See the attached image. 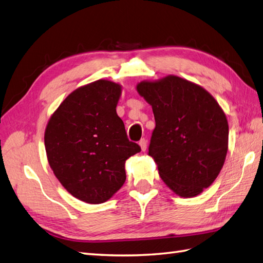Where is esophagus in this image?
Returning <instances> with one entry per match:
<instances>
[{
  "label": "esophagus",
  "mask_w": 263,
  "mask_h": 263,
  "mask_svg": "<svg viewBox=\"0 0 263 263\" xmlns=\"http://www.w3.org/2000/svg\"><path fill=\"white\" fill-rule=\"evenodd\" d=\"M146 144H148V143H146V140L145 139H141L139 141V145H140V148H141L142 151L146 150Z\"/></svg>",
  "instance_id": "34e87169"
}]
</instances>
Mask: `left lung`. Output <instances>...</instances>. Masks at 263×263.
I'll return each instance as SVG.
<instances>
[{
  "instance_id": "left-lung-1",
  "label": "left lung",
  "mask_w": 263,
  "mask_h": 263,
  "mask_svg": "<svg viewBox=\"0 0 263 263\" xmlns=\"http://www.w3.org/2000/svg\"><path fill=\"white\" fill-rule=\"evenodd\" d=\"M154 111L149 156L169 189L191 198L210 187L223 168L229 123L217 101L198 84L175 75L138 83Z\"/></svg>"
}]
</instances>
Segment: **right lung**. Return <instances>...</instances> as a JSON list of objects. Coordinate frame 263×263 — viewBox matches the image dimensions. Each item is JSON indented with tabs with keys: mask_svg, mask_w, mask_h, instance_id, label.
Masks as SVG:
<instances>
[{
	"mask_svg": "<svg viewBox=\"0 0 263 263\" xmlns=\"http://www.w3.org/2000/svg\"><path fill=\"white\" fill-rule=\"evenodd\" d=\"M122 86L99 79L72 90L49 119L45 148L49 166L67 192L102 204L123 186L125 161L140 152L117 113Z\"/></svg>",
	"mask_w": 263,
	"mask_h": 263,
	"instance_id": "1",
	"label": "right lung"
}]
</instances>
